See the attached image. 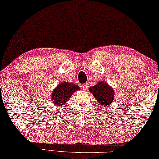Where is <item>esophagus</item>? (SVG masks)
Returning a JSON list of instances; mask_svg holds the SVG:
<instances>
[{
    "label": "esophagus",
    "mask_w": 159,
    "mask_h": 159,
    "mask_svg": "<svg viewBox=\"0 0 159 159\" xmlns=\"http://www.w3.org/2000/svg\"><path fill=\"white\" fill-rule=\"evenodd\" d=\"M82 90L84 91H86L87 89H88V84H84L82 85Z\"/></svg>",
    "instance_id": "34e87169"
}]
</instances>
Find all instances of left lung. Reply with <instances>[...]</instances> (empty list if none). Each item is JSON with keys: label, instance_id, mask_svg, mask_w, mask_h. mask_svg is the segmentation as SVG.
<instances>
[{"label": "left lung", "instance_id": "left-lung-1", "mask_svg": "<svg viewBox=\"0 0 159 159\" xmlns=\"http://www.w3.org/2000/svg\"><path fill=\"white\" fill-rule=\"evenodd\" d=\"M96 99L103 107L113 102L114 91L108 84L104 82H98V84L89 88Z\"/></svg>", "mask_w": 159, "mask_h": 159}]
</instances>
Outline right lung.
<instances>
[{
	"mask_svg": "<svg viewBox=\"0 0 159 159\" xmlns=\"http://www.w3.org/2000/svg\"><path fill=\"white\" fill-rule=\"evenodd\" d=\"M79 89V86L72 83H61L51 93V102L56 106H63L70 99L72 93Z\"/></svg>",
	"mask_w": 159,
	"mask_h": 159,
	"instance_id": "obj_1",
	"label": "right lung"
}]
</instances>
